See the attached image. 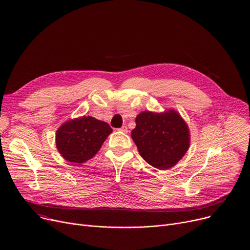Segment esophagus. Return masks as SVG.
Instances as JSON below:
<instances>
[{
  "label": "esophagus",
  "instance_id": "esophagus-1",
  "mask_svg": "<svg viewBox=\"0 0 250 250\" xmlns=\"http://www.w3.org/2000/svg\"><path fill=\"white\" fill-rule=\"evenodd\" d=\"M120 131H122V132H125V133H126L127 132V127L125 126V125H123L120 129H119Z\"/></svg>",
  "mask_w": 250,
  "mask_h": 250
}]
</instances>
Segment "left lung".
I'll return each mask as SVG.
<instances>
[{
  "label": "left lung",
  "instance_id": "1",
  "mask_svg": "<svg viewBox=\"0 0 250 250\" xmlns=\"http://www.w3.org/2000/svg\"><path fill=\"white\" fill-rule=\"evenodd\" d=\"M131 138L140 156L152 167L168 170L185 156L190 144L189 129L175 110L145 111L135 119Z\"/></svg>",
  "mask_w": 250,
  "mask_h": 250
}]
</instances>
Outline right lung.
<instances>
[{"label": "right lung", "instance_id": "add662e5", "mask_svg": "<svg viewBox=\"0 0 250 250\" xmlns=\"http://www.w3.org/2000/svg\"><path fill=\"white\" fill-rule=\"evenodd\" d=\"M112 131L107 123L91 116L70 120L57 130V149L69 163L82 164L96 155Z\"/></svg>", "mask_w": 250, "mask_h": 250}]
</instances>
